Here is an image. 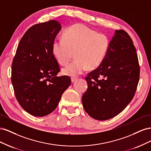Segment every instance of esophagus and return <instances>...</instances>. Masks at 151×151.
<instances>
[{"instance_id":"esophagus-1","label":"esophagus","mask_w":151,"mask_h":151,"mask_svg":"<svg viewBox=\"0 0 151 151\" xmlns=\"http://www.w3.org/2000/svg\"><path fill=\"white\" fill-rule=\"evenodd\" d=\"M77 79H77V77H72V78H71V82H72V83H75L76 81H77Z\"/></svg>"}]
</instances>
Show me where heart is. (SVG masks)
Here are the masks:
<instances>
[{
	"instance_id": "heart-1",
	"label": "heart",
	"mask_w": 151,
	"mask_h": 151,
	"mask_svg": "<svg viewBox=\"0 0 151 151\" xmlns=\"http://www.w3.org/2000/svg\"><path fill=\"white\" fill-rule=\"evenodd\" d=\"M109 46L108 36L88 28L76 24L68 28L62 35V40H55L52 52L57 61L65 65L74 53L76 60L62 69L63 74L72 77L87 70L99 67L106 56Z\"/></svg>"
}]
</instances>
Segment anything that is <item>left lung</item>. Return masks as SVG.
<instances>
[{
    "label": "left lung",
    "mask_w": 151,
    "mask_h": 151,
    "mask_svg": "<svg viewBox=\"0 0 151 151\" xmlns=\"http://www.w3.org/2000/svg\"><path fill=\"white\" fill-rule=\"evenodd\" d=\"M139 74L133 42L125 31L116 30L103 62L86 77L88 88L82 103L86 113L98 120L118 115L133 99Z\"/></svg>",
    "instance_id": "8db88e82"
}]
</instances>
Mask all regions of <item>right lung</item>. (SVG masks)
Returning <instances> with one entry per match:
<instances>
[{"label": "right lung", "mask_w": 151, "mask_h": 151, "mask_svg": "<svg viewBox=\"0 0 151 151\" xmlns=\"http://www.w3.org/2000/svg\"><path fill=\"white\" fill-rule=\"evenodd\" d=\"M62 29L57 21L36 24L27 31L18 45L12 64L11 81L17 101L30 115L44 116L55 109L70 85L60 72L52 45Z\"/></svg>", "instance_id": "right-lung-1"}]
</instances>
